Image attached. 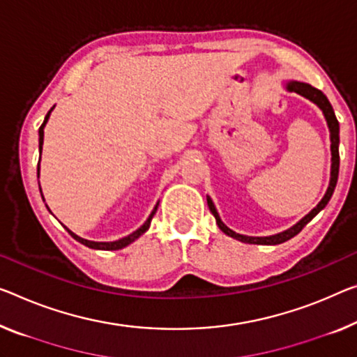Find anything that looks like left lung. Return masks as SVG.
<instances>
[{"mask_svg":"<svg viewBox=\"0 0 357 357\" xmlns=\"http://www.w3.org/2000/svg\"><path fill=\"white\" fill-rule=\"evenodd\" d=\"M286 89L290 92H297V94L303 96L305 98H308L312 103H316L317 107L322 109V113H324L326 116V121L328 126V130H331V151H332V169H331V182H328V188L326 191L324 197H322L319 204H317L314 209H312L308 215H305L303 218L298 223H295L292 228L286 229V231L282 233H278V234H273V236H244V234H239L233 231V229H229L227 225L222 222L220 215H218V212L215 209V206H213V202L209 196H207V206H209V209L212 212V215L215 217L218 228L222 229L225 234H228L229 238H234L241 241V243H248V244H261V245H276V244H282L289 241L290 238H294L295 234H298L301 229L305 228V225L311 222L312 218H314L317 213H319L324 207L327 206V202L331 201V197L333 195V190H335L337 186V180H338V169H340V155H338V144H340V126L337 121V116L335 113H333V108L331 105V102L327 100V97L322 94L319 89H316V87H312L311 84H306V83H298V81H289Z\"/></svg>","mask_w":357,"mask_h":357,"instance_id":"8db88e82","label":"left lung"}]
</instances>
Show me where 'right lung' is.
<instances>
[{
    "instance_id": "1",
    "label": "right lung",
    "mask_w": 357,
    "mask_h": 357,
    "mask_svg": "<svg viewBox=\"0 0 357 357\" xmlns=\"http://www.w3.org/2000/svg\"><path fill=\"white\" fill-rule=\"evenodd\" d=\"M52 108H54V107H52ZM52 108L49 109V113L46 114V118H45V123H43V124H41V128H40V153H41V150H43V140H45V126H46V123H47L49 114H51ZM38 175H40V164H38ZM40 191H41V188H40ZM43 199H45V197H43ZM158 204H160V202H156L155 209L151 211L150 217L146 218V222H145L144 225H142V227H140L139 229H135V231H134L132 234L126 236V238H123V239L113 241V243H96V241H87V239L79 238V236H78V234H75L73 231H70V229H68L67 227H65V228H67V231L71 234V238L76 239V241H78V243H81V244L87 245V248H91V249H97V250H119V249L126 248V245H129L130 243H134V241H135L137 238H140V236L144 234L148 228H150L151 218H153V215H155L156 211H158Z\"/></svg>"
}]
</instances>
